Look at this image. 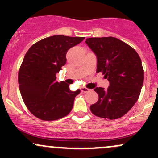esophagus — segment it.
Wrapping results in <instances>:
<instances>
[{
  "instance_id": "34e87169",
  "label": "esophagus",
  "mask_w": 158,
  "mask_h": 158,
  "mask_svg": "<svg viewBox=\"0 0 158 158\" xmlns=\"http://www.w3.org/2000/svg\"><path fill=\"white\" fill-rule=\"evenodd\" d=\"M80 89H81V92H84V93H85V92H89V91H90V89L85 88V87H81Z\"/></svg>"
}]
</instances>
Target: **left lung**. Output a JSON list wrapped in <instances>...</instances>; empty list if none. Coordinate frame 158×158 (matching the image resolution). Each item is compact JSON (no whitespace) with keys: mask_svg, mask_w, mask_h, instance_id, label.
<instances>
[{"mask_svg":"<svg viewBox=\"0 0 158 158\" xmlns=\"http://www.w3.org/2000/svg\"><path fill=\"white\" fill-rule=\"evenodd\" d=\"M85 44L97 57V71L105 74L109 86L96 87L98 100L90 106L95 115L118 119L138 99L144 82L141 60L136 51L112 36L88 38Z\"/></svg>","mask_w":158,"mask_h":158,"instance_id":"8db88e82","label":"left lung"}]
</instances>
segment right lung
I'll return each instance as SVG.
<instances>
[{"label": "right lung", "mask_w": 158, "mask_h": 158, "mask_svg": "<svg viewBox=\"0 0 158 158\" xmlns=\"http://www.w3.org/2000/svg\"><path fill=\"white\" fill-rule=\"evenodd\" d=\"M85 37L55 35L33 44L24 56L18 74L19 88L25 105L38 118L53 121L71 111L80 90L73 92L56 73L66 63V52Z\"/></svg>", "instance_id": "add662e5"}]
</instances>
